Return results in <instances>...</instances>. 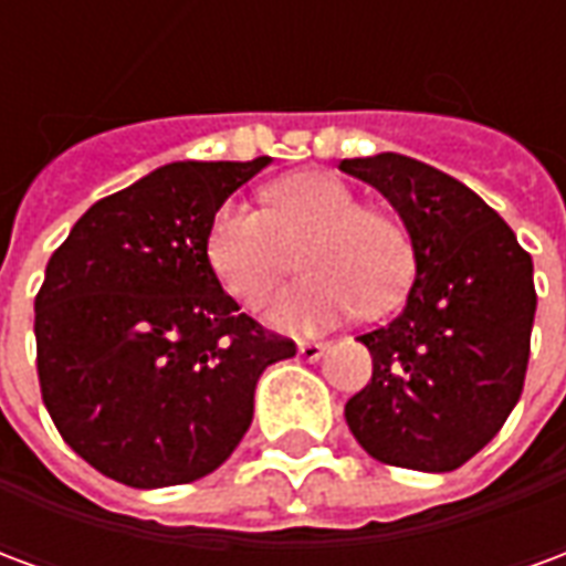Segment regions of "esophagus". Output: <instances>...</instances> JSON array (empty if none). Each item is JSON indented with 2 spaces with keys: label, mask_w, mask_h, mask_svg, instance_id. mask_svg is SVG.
Instances as JSON below:
<instances>
[{
  "label": "esophagus",
  "mask_w": 566,
  "mask_h": 566,
  "mask_svg": "<svg viewBox=\"0 0 566 566\" xmlns=\"http://www.w3.org/2000/svg\"><path fill=\"white\" fill-rule=\"evenodd\" d=\"M327 352V343H300V355L306 360H321Z\"/></svg>",
  "instance_id": "obj_1"
}]
</instances>
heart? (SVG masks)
<instances>
[{
    "instance_id": "obj_1",
    "label": "heart",
    "mask_w": 566,
    "mask_h": 566,
    "mask_svg": "<svg viewBox=\"0 0 566 566\" xmlns=\"http://www.w3.org/2000/svg\"><path fill=\"white\" fill-rule=\"evenodd\" d=\"M266 209L227 199L211 214L206 258L227 294L258 303L300 251L303 282L263 306L272 327L315 333L355 312L381 315L403 300L416 275V248L388 211L364 209L352 187L333 175H294L263 190Z\"/></svg>"
}]
</instances>
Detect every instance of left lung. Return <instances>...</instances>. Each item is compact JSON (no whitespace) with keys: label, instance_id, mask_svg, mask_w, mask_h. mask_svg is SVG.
I'll return each mask as SVG.
<instances>
[{"label":"left lung","instance_id":"8db88e82","mask_svg":"<svg viewBox=\"0 0 566 566\" xmlns=\"http://www.w3.org/2000/svg\"><path fill=\"white\" fill-rule=\"evenodd\" d=\"M379 190L416 248L403 312L357 336L373 379L345 421L376 461L449 473L485 449L518 403L536 291L510 223L458 178L403 154L343 160Z\"/></svg>","mask_w":566,"mask_h":566}]
</instances>
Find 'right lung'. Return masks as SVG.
<instances>
[{
    "instance_id": "1",
    "label": "right lung",
    "mask_w": 566,
    "mask_h": 566,
    "mask_svg": "<svg viewBox=\"0 0 566 566\" xmlns=\"http://www.w3.org/2000/svg\"><path fill=\"white\" fill-rule=\"evenodd\" d=\"M270 166L166 163L93 202L35 296L42 400L69 449L129 488L214 473L296 345L239 312L206 258L211 214Z\"/></svg>"
}]
</instances>
